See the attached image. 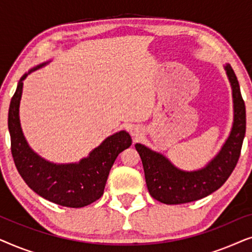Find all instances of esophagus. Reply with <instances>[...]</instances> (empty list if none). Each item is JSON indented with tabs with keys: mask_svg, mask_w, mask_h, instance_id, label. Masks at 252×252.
I'll return each instance as SVG.
<instances>
[{
	"mask_svg": "<svg viewBox=\"0 0 252 252\" xmlns=\"http://www.w3.org/2000/svg\"><path fill=\"white\" fill-rule=\"evenodd\" d=\"M129 133H130V135H132L133 137H135V139H136L137 136H140L141 134H142V130H141V128H140L139 126H133L132 128L129 129Z\"/></svg>",
	"mask_w": 252,
	"mask_h": 252,
	"instance_id": "34e87169",
	"label": "esophagus"
}]
</instances>
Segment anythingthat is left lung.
<instances>
[{
    "instance_id": "obj_1",
    "label": "left lung",
    "mask_w": 252,
    "mask_h": 252,
    "mask_svg": "<svg viewBox=\"0 0 252 252\" xmlns=\"http://www.w3.org/2000/svg\"><path fill=\"white\" fill-rule=\"evenodd\" d=\"M223 67L232 87L233 125L221 149L204 167L196 171L180 170L164 155L141 143L135 144L143 164L148 190L164 204H184L206 197L225 184L236 166L246 135V105L232 66L226 64Z\"/></svg>"
}]
</instances>
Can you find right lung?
Segmentation results:
<instances>
[{
    "label": "right lung",
    "mask_w": 252,
    "mask_h": 252,
    "mask_svg": "<svg viewBox=\"0 0 252 252\" xmlns=\"http://www.w3.org/2000/svg\"><path fill=\"white\" fill-rule=\"evenodd\" d=\"M49 62L42 63L20 78L10 102L8 127L11 137V153L15 165L26 185L41 197L67 208H82L103 195L116 158L132 144L130 135L120 130L103 141L87 157L78 163L56 164L37 155L24 136L19 119L23 81L27 75Z\"/></svg>",
    "instance_id": "obj_1"
}]
</instances>
